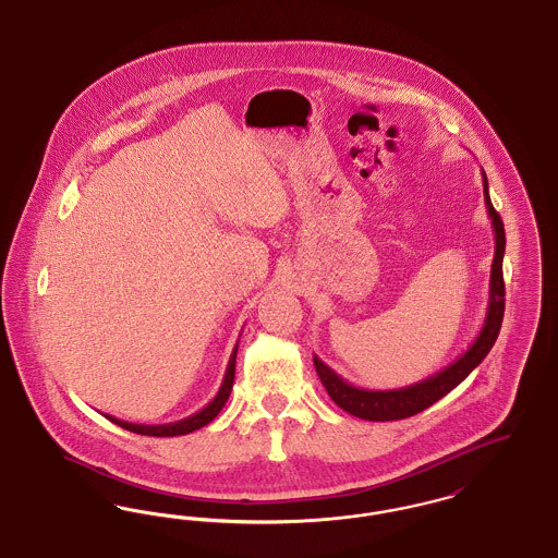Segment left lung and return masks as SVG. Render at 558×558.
<instances>
[{
	"mask_svg": "<svg viewBox=\"0 0 558 558\" xmlns=\"http://www.w3.org/2000/svg\"><path fill=\"white\" fill-rule=\"evenodd\" d=\"M483 196L487 215L492 219L494 228V262L489 274V301L483 326L478 330L477 339L471 347L453 360L450 366L444 371L435 372L425 380H418L408 387L399 389H362L351 383H347L343 376H339L330 366H326L318 355H314V366L318 372L319 380L324 389L328 391L330 399L349 412L351 416L372 421V423H387V421H401L408 416H414L418 412L433 405L435 401L448 396L453 387H458L471 372L477 368L485 360L489 349L496 343L500 335V326L505 318V278H502V259H505L506 234L502 217L496 213L489 201V186L483 171Z\"/></svg>",
	"mask_w": 558,
	"mask_h": 558,
	"instance_id": "obj_1",
	"label": "left lung"
}]
</instances>
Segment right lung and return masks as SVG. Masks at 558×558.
Returning a JSON list of instances; mask_svg holds the SVG:
<instances>
[{"label": "right lung", "instance_id": "1", "mask_svg": "<svg viewBox=\"0 0 558 558\" xmlns=\"http://www.w3.org/2000/svg\"><path fill=\"white\" fill-rule=\"evenodd\" d=\"M236 351H239V343L234 345V351L230 355V362H228V368L223 374V380H221V387L217 391V396L203 408L198 410L196 414L182 418V421H175V423H167V425H135V423H128V421H119L114 416H107L110 423L121 426V428H128L132 433L137 435H148V437H175V435H187L196 428H203L205 425H209L213 418L221 412V408L226 405V401L232 393V385H234V371H236Z\"/></svg>", "mask_w": 558, "mask_h": 558}]
</instances>
